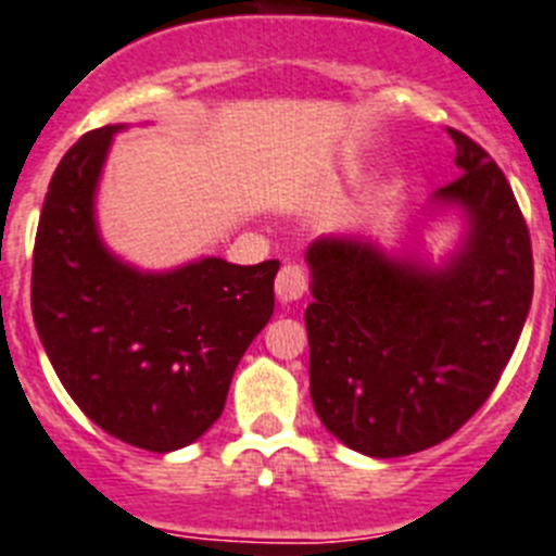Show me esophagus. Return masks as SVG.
I'll list each match as a JSON object with an SVG mask.
<instances>
[{
	"label": "esophagus",
	"mask_w": 556,
	"mask_h": 556,
	"mask_svg": "<svg viewBox=\"0 0 556 556\" xmlns=\"http://www.w3.org/2000/svg\"><path fill=\"white\" fill-rule=\"evenodd\" d=\"M274 290H277V299L282 304L299 302L307 290V271L296 263H288L282 266V271L277 274V282H274Z\"/></svg>",
	"instance_id": "1"
}]
</instances>
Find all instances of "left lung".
I'll list each match as a JSON object with an SVG mask.
<instances>
[{
  "mask_svg": "<svg viewBox=\"0 0 556 556\" xmlns=\"http://www.w3.org/2000/svg\"><path fill=\"white\" fill-rule=\"evenodd\" d=\"M459 177L424 216L457 213L440 263L368 235L309 243V396L324 427L365 457H404L457 432L493 393L532 304V243L502 168L448 129Z\"/></svg>",
  "mask_w": 556,
  "mask_h": 556,
  "instance_id": "obj_1",
  "label": "left lung"
}]
</instances>
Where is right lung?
<instances>
[{"instance_id":"right-lung-1","label":"right lung","mask_w":556,"mask_h":556,"mask_svg":"<svg viewBox=\"0 0 556 556\" xmlns=\"http://www.w3.org/2000/svg\"><path fill=\"white\" fill-rule=\"evenodd\" d=\"M60 160L33 254V318L54 374L99 429L147 452L191 446L222 418L229 382L274 315L277 260L199 257L143 271L108 249L97 191L113 135Z\"/></svg>"}]
</instances>
